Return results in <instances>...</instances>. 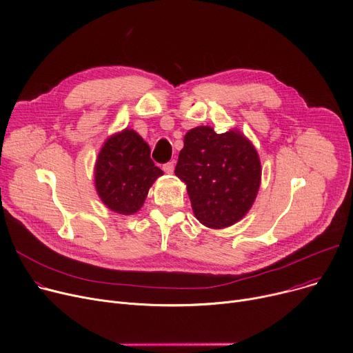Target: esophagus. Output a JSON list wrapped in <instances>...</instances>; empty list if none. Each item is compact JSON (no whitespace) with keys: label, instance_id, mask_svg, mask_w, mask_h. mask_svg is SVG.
<instances>
[{"label":"esophagus","instance_id":"1","mask_svg":"<svg viewBox=\"0 0 353 353\" xmlns=\"http://www.w3.org/2000/svg\"><path fill=\"white\" fill-rule=\"evenodd\" d=\"M163 170L167 173V174H173L174 172V161H169L167 164L163 165Z\"/></svg>","mask_w":353,"mask_h":353}]
</instances>
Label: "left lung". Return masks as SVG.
Instances as JSON below:
<instances>
[{
    "mask_svg": "<svg viewBox=\"0 0 353 353\" xmlns=\"http://www.w3.org/2000/svg\"><path fill=\"white\" fill-rule=\"evenodd\" d=\"M174 173L186 184L200 223L225 229L250 210L262 165L253 143L237 128L217 134L210 125H199L184 136Z\"/></svg>",
    "mask_w": 353,
    "mask_h": 353,
    "instance_id": "1",
    "label": "left lung"
}]
</instances>
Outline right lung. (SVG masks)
<instances>
[{"instance_id": "obj_1", "label": "right lung", "mask_w": 353, "mask_h": 353, "mask_svg": "<svg viewBox=\"0 0 353 353\" xmlns=\"http://www.w3.org/2000/svg\"><path fill=\"white\" fill-rule=\"evenodd\" d=\"M163 172L150 159V145L125 127L111 134L94 165V186L103 205L119 214L137 213Z\"/></svg>"}]
</instances>
